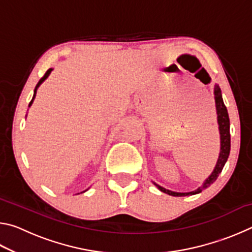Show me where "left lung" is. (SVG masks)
I'll use <instances>...</instances> for the list:
<instances>
[{"label": "left lung", "mask_w": 252, "mask_h": 252, "mask_svg": "<svg viewBox=\"0 0 252 252\" xmlns=\"http://www.w3.org/2000/svg\"><path fill=\"white\" fill-rule=\"evenodd\" d=\"M215 100H216V108H217V114H218V123H219V130H220V139H221V148H220V155L218 162H217L215 170L211 173V176L209 177L206 182L203 183L202 187H200L199 189L192 192H187V193H181V192H173V191H170L164 189L160 186L156 185L162 192L168 193L170 195H174V197H183V195H189V194H195L201 192L203 189H206L213 182L217 180V178L219 177L220 172L222 171L224 167L225 162L228 160L229 153H230V121H229V116L228 111L225 105L223 103L222 95H221V90L219 85H216L215 88Z\"/></svg>", "instance_id": "obj_1"}]
</instances>
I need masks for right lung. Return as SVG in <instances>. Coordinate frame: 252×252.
<instances>
[{
  "mask_svg": "<svg viewBox=\"0 0 252 252\" xmlns=\"http://www.w3.org/2000/svg\"><path fill=\"white\" fill-rule=\"evenodd\" d=\"M51 71H52V69H49L48 71H46V72H45V74L43 75V78H41V80L39 81V83H37V84H36V87H35V90H34V95H33V97H32V100H31V102H30V104H29V106L32 104V102H33V100H34V97H35V94H36V90H37V88H39V87H40V84H41L42 82H43V81H44V80H45L46 78H48V76H49V74L51 73Z\"/></svg>",
  "mask_w": 252,
  "mask_h": 252,
  "instance_id": "add662e5",
  "label": "right lung"
}]
</instances>
